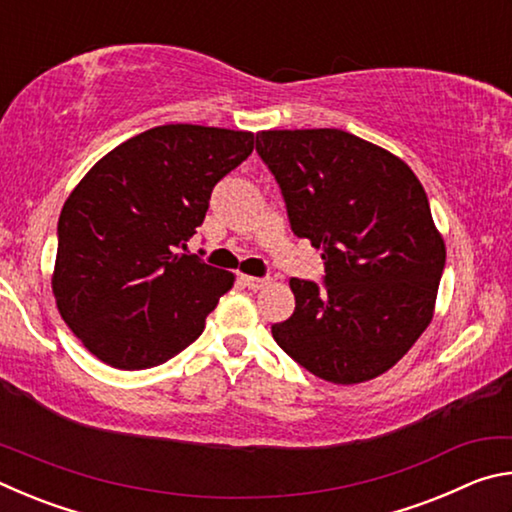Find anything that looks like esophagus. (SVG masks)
<instances>
[{"instance_id": "esophagus-1", "label": "esophagus", "mask_w": 512, "mask_h": 512, "mask_svg": "<svg viewBox=\"0 0 512 512\" xmlns=\"http://www.w3.org/2000/svg\"><path fill=\"white\" fill-rule=\"evenodd\" d=\"M241 280V284H244V287H248V289H253V291H259V289H264L266 284H268V280L266 277H255V275H241L239 277Z\"/></svg>"}]
</instances>
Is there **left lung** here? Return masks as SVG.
Returning <instances> with one entry per match:
<instances>
[{"label": "left lung", "mask_w": 512, "mask_h": 512, "mask_svg": "<svg viewBox=\"0 0 512 512\" xmlns=\"http://www.w3.org/2000/svg\"><path fill=\"white\" fill-rule=\"evenodd\" d=\"M291 228L325 259L327 291L291 277L296 311L271 327L311 375L339 386L391 370L429 327L445 241L409 164L339 128L257 133Z\"/></svg>", "instance_id": "8db88e82"}]
</instances>
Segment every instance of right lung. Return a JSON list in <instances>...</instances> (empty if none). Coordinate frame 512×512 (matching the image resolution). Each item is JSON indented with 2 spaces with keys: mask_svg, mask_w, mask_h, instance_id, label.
Returning a JSON list of instances; mask_svg holds the SVG:
<instances>
[{
  "mask_svg": "<svg viewBox=\"0 0 512 512\" xmlns=\"http://www.w3.org/2000/svg\"><path fill=\"white\" fill-rule=\"evenodd\" d=\"M253 149L250 131L155 126L103 155L72 189L51 291L60 318L99 361L153 368L201 336L235 273L178 248L203 223L212 187Z\"/></svg>",
  "mask_w": 512,
  "mask_h": 512,
  "instance_id": "obj_1",
  "label": "right lung"
}]
</instances>
